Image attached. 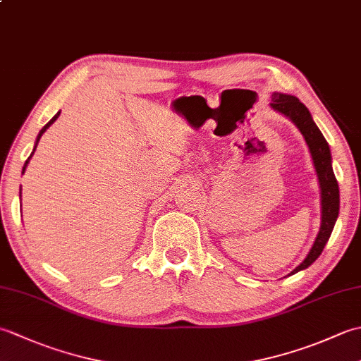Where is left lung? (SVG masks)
Masks as SVG:
<instances>
[{"mask_svg":"<svg viewBox=\"0 0 361 361\" xmlns=\"http://www.w3.org/2000/svg\"><path fill=\"white\" fill-rule=\"evenodd\" d=\"M270 105L276 111L286 114L287 118L293 121L295 126L299 128V132L305 137V142H307L312 153L313 164H315L317 169L321 188V208H323V217H321L319 233L307 257L302 260L301 265H298L295 270L291 271V274H295L312 265L319 257L321 252H323L329 237L332 234L336 217H338L340 190L335 173L332 171L331 149H329L327 141L324 140L323 133L319 132L315 122H313L309 110L305 109V105L299 102V99H296L295 96L281 93H273Z\"/></svg>","mask_w":361,"mask_h":361,"instance_id":"obj_1","label":"left lung"}]
</instances>
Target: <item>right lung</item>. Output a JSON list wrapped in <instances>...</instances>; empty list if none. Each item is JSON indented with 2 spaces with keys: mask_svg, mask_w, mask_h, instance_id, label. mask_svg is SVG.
Wrapping results in <instances>:
<instances>
[{
  "mask_svg": "<svg viewBox=\"0 0 361 361\" xmlns=\"http://www.w3.org/2000/svg\"><path fill=\"white\" fill-rule=\"evenodd\" d=\"M59 114H60V111H59V113L56 114V116H54V118H52V119H51V121L48 122V124H46V126H44V127H43V128L40 130V133H38V136H37V141H35V147H34L32 153H30V157H29V158L26 159V163H25V166H23V173H25V171H26V166H27V163H29V159H30V158H32V155H34V152H35V149H37V144H38V141H40V137H42V135H43V133L46 132V128H48V127H49V126L52 124V122H54V121H56V119L59 118Z\"/></svg>",
  "mask_w": 361,
  "mask_h": 361,
  "instance_id": "obj_1",
  "label": "right lung"
}]
</instances>
